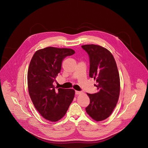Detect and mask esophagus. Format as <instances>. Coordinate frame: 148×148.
Listing matches in <instances>:
<instances>
[{"label":"esophagus","instance_id":"esophagus-1","mask_svg":"<svg viewBox=\"0 0 148 148\" xmlns=\"http://www.w3.org/2000/svg\"><path fill=\"white\" fill-rule=\"evenodd\" d=\"M82 94V92H81V91H75V94L76 95H80V94Z\"/></svg>","mask_w":148,"mask_h":148}]
</instances>
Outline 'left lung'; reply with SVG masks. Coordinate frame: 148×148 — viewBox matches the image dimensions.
Segmentation results:
<instances>
[{
    "label": "left lung",
    "instance_id": "obj_1",
    "mask_svg": "<svg viewBox=\"0 0 148 148\" xmlns=\"http://www.w3.org/2000/svg\"><path fill=\"white\" fill-rule=\"evenodd\" d=\"M89 55V76L97 82L98 92L87 95L90 103L87 113L95 121L108 118L118 102L120 92V79L116 61L111 53L101 46H81Z\"/></svg>",
    "mask_w": 148,
    "mask_h": 148
}]
</instances>
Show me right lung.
I'll list each match as a JSON object with an SVG mask.
<instances>
[{
    "label": "right lung",
    "mask_w": 148,
    "mask_h": 148,
    "mask_svg": "<svg viewBox=\"0 0 148 148\" xmlns=\"http://www.w3.org/2000/svg\"><path fill=\"white\" fill-rule=\"evenodd\" d=\"M74 53L71 49L47 47L36 51L30 61L27 72L29 95L37 111L49 121L57 122L64 116L74 98L73 89L56 90L53 85L62 60Z\"/></svg>",
    "instance_id": "1"
}]
</instances>
